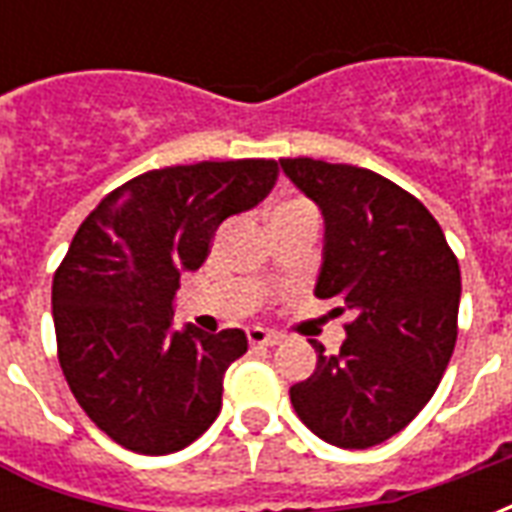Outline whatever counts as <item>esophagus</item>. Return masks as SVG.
Instances as JSON below:
<instances>
[{"label":"esophagus","instance_id":"obj_1","mask_svg":"<svg viewBox=\"0 0 512 512\" xmlns=\"http://www.w3.org/2000/svg\"><path fill=\"white\" fill-rule=\"evenodd\" d=\"M246 337H249V343L255 345V348H271V345L282 343V334L268 332L263 326H252V329L246 332Z\"/></svg>","mask_w":512,"mask_h":512}]
</instances>
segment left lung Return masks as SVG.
<instances>
[{"mask_svg":"<svg viewBox=\"0 0 512 512\" xmlns=\"http://www.w3.org/2000/svg\"><path fill=\"white\" fill-rule=\"evenodd\" d=\"M285 175L326 222L315 296L351 310L340 354L312 343L318 365L290 403L318 439L367 450L425 408L458 340L461 268L422 202L373 169L282 158Z\"/></svg>","mask_w":512,"mask_h":512,"instance_id":"obj_1","label":"left lung"}]
</instances>
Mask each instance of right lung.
<instances>
[{
  "instance_id": "add662e5",
  "label": "right lung",
  "mask_w": 512,
  "mask_h": 512,
  "mask_svg": "<svg viewBox=\"0 0 512 512\" xmlns=\"http://www.w3.org/2000/svg\"><path fill=\"white\" fill-rule=\"evenodd\" d=\"M271 158L150 169L98 202L54 274L62 376L84 414L139 455L200 439L222 408L224 370L246 334L172 329L183 271H197L219 224L277 183Z\"/></svg>"
}]
</instances>
